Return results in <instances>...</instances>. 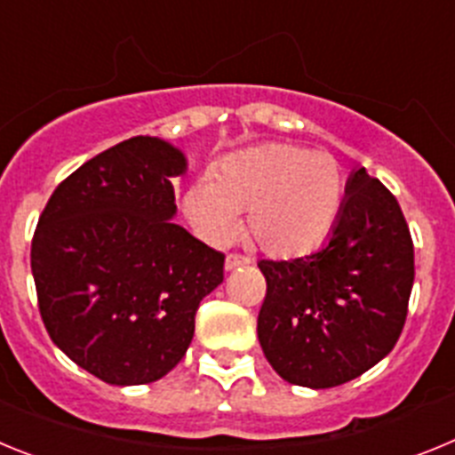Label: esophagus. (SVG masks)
Wrapping results in <instances>:
<instances>
[{"label":"esophagus","instance_id":"obj_1","mask_svg":"<svg viewBox=\"0 0 455 455\" xmlns=\"http://www.w3.org/2000/svg\"><path fill=\"white\" fill-rule=\"evenodd\" d=\"M246 264H251V259H248L246 255H236V252H232V255L225 257V268H228V271H232V268L236 267H246Z\"/></svg>","mask_w":455,"mask_h":455}]
</instances>
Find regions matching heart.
Instances as JSON below:
<instances>
[{
  "instance_id": "heart-1",
  "label": "heart",
  "mask_w": 455,
  "mask_h": 455,
  "mask_svg": "<svg viewBox=\"0 0 455 455\" xmlns=\"http://www.w3.org/2000/svg\"><path fill=\"white\" fill-rule=\"evenodd\" d=\"M344 203V172L335 156L287 143L228 156L212 180L188 191L187 212L212 241L230 239L236 212H248V235L271 255H299L331 235Z\"/></svg>"
}]
</instances>
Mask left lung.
Instances as JSON below:
<instances>
[{
	"label": "left lung",
	"mask_w": 455,
	"mask_h": 455,
	"mask_svg": "<svg viewBox=\"0 0 455 455\" xmlns=\"http://www.w3.org/2000/svg\"><path fill=\"white\" fill-rule=\"evenodd\" d=\"M323 248L259 259L267 296L257 337L293 385L337 387L380 363L399 341L415 280V246L399 203L367 168L353 172Z\"/></svg>",
	"instance_id": "1"
}]
</instances>
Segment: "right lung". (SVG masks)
Returning <instances> with one entry per match:
<instances>
[{"label": "right lung", "instance_id": "obj_1", "mask_svg": "<svg viewBox=\"0 0 455 455\" xmlns=\"http://www.w3.org/2000/svg\"><path fill=\"white\" fill-rule=\"evenodd\" d=\"M182 152L134 136L88 159L47 200L31 271L40 319L72 363L108 385H146L187 353L225 255L172 223Z\"/></svg>", "mask_w": 455, "mask_h": 455}]
</instances>
